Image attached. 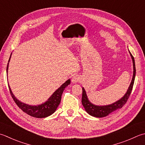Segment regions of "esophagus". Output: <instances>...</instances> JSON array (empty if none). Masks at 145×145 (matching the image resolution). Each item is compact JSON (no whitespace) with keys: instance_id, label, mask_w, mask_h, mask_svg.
<instances>
[{"instance_id":"34e87169","label":"esophagus","mask_w":145,"mask_h":145,"mask_svg":"<svg viewBox=\"0 0 145 145\" xmlns=\"http://www.w3.org/2000/svg\"><path fill=\"white\" fill-rule=\"evenodd\" d=\"M79 81H80V78H79L78 76H76V75L73 76L72 78V82H73V84L77 83V82H78Z\"/></svg>"}]
</instances>
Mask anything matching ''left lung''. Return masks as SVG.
<instances>
[{"label":"left lung","mask_w":145,"mask_h":145,"mask_svg":"<svg viewBox=\"0 0 145 145\" xmlns=\"http://www.w3.org/2000/svg\"><path fill=\"white\" fill-rule=\"evenodd\" d=\"M130 55L131 56L133 63V75L132 78V80L130 86L127 89L126 93H125L123 97L120 100L115 102L111 104L107 105V106H95L93 104L89 101V99L87 97L86 94V92L84 88H82V103L84 107L86 109V112L90 116H92L93 117L96 118H103L106 117L107 115H109L110 113L114 112V110L121 109L124 104L126 103V102L128 99L131 92L132 91L133 85H134L135 75H136V67H135V59L133 57L131 53H130Z\"/></svg>","instance_id":"8db88e82"}]
</instances>
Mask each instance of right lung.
Listing matches in <instances>:
<instances>
[{"label": "right lung", "instance_id": "right-lung-1", "mask_svg": "<svg viewBox=\"0 0 145 145\" xmlns=\"http://www.w3.org/2000/svg\"><path fill=\"white\" fill-rule=\"evenodd\" d=\"M10 57L11 55L10 56L9 59H8V62L10 61ZM8 63H7V73L8 71ZM70 84V80L69 79L53 93L52 96L48 99V101L40 105H38V106H31V105L22 103V102L19 101L18 99L16 98L12 91H11L9 86H8V88H9L10 95L12 96L13 100L20 109L23 110L24 112L26 113L28 115L33 116V117L37 118H43L52 115L56 111L59 103H60L61 95L63 93V90H65V87L69 86Z\"/></svg>", "mask_w": 145, "mask_h": 145}]
</instances>
